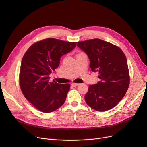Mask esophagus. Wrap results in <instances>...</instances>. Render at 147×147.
<instances>
[{"instance_id":"34e87169","label":"esophagus","mask_w":147,"mask_h":147,"mask_svg":"<svg viewBox=\"0 0 147 147\" xmlns=\"http://www.w3.org/2000/svg\"><path fill=\"white\" fill-rule=\"evenodd\" d=\"M79 83H72V84H71V85L73 86V87H76V86H78V85H79Z\"/></svg>"}]
</instances>
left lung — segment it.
Returning a JSON list of instances; mask_svg holds the SVG:
<instances>
[{
	"instance_id": "1",
	"label": "left lung",
	"mask_w": 147,
	"mask_h": 147,
	"mask_svg": "<svg viewBox=\"0 0 147 147\" xmlns=\"http://www.w3.org/2000/svg\"><path fill=\"white\" fill-rule=\"evenodd\" d=\"M79 47L90 59L92 71L101 81L90 84L84 96L86 104L98 111L109 110L125 95L130 83L127 59L119 46L99 38L79 42Z\"/></svg>"
}]
</instances>
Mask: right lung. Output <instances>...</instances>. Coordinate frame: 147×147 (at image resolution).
Returning a JSON list of instances; mask_svg holds the SVG:
<instances>
[{
    "mask_svg": "<svg viewBox=\"0 0 147 147\" xmlns=\"http://www.w3.org/2000/svg\"><path fill=\"white\" fill-rule=\"evenodd\" d=\"M77 42L48 38L33 43L22 59L19 83L22 93L36 109L51 113L63 105L70 84L49 82V74L59 66L60 58Z\"/></svg>",
    "mask_w": 147,
    "mask_h": 147,
    "instance_id": "right-lung-1",
    "label": "right lung"
}]
</instances>
